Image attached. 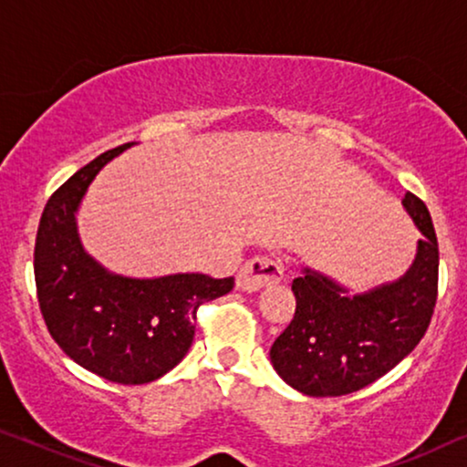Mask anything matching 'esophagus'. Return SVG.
<instances>
[{"mask_svg": "<svg viewBox=\"0 0 467 467\" xmlns=\"http://www.w3.org/2000/svg\"><path fill=\"white\" fill-rule=\"evenodd\" d=\"M283 274L285 267L280 261L270 257H254L242 265L235 285H238L240 291L254 293L264 289V286L280 283V280H283Z\"/></svg>", "mask_w": 467, "mask_h": 467, "instance_id": "34e87169", "label": "esophagus"}]
</instances>
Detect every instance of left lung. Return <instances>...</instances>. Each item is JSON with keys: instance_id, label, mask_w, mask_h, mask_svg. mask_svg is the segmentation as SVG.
<instances>
[{"instance_id": "8db88e82", "label": "left lung", "mask_w": 467, "mask_h": 467, "mask_svg": "<svg viewBox=\"0 0 467 467\" xmlns=\"http://www.w3.org/2000/svg\"><path fill=\"white\" fill-rule=\"evenodd\" d=\"M404 210L423 238L400 278L357 293L304 265L293 280L296 317L270 348L280 379L310 398L372 385L425 336L438 293V240L430 210L406 193Z\"/></svg>"}]
</instances>
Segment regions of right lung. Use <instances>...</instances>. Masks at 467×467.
<instances>
[{
  "label": "right lung",
  "mask_w": 467,
  "mask_h": 467,
  "mask_svg": "<svg viewBox=\"0 0 467 467\" xmlns=\"http://www.w3.org/2000/svg\"><path fill=\"white\" fill-rule=\"evenodd\" d=\"M133 144L93 159L55 191L34 253L37 302L53 340L80 368L119 385H144L168 374L191 348L197 308L234 289V278L195 272L125 276L82 244L76 216L88 184Z\"/></svg>",
  "instance_id": "1"
}]
</instances>
